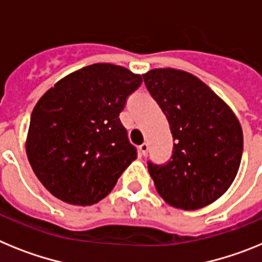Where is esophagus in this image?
<instances>
[{"label": "esophagus", "instance_id": "obj_1", "mask_svg": "<svg viewBox=\"0 0 262 262\" xmlns=\"http://www.w3.org/2000/svg\"><path fill=\"white\" fill-rule=\"evenodd\" d=\"M140 151L142 156H146L147 151H149V144H147V142H144V144L140 146Z\"/></svg>", "mask_w": 262, "mask_h": 262}]
</instances>
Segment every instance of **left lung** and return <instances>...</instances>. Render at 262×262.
<instances>
[{
	"label": "left lung",
	"instance_id": "1",
	"mask_svg": "<svg viewBox=\"0 0 262 262\" xmlns=\"http://www.w3.org/2000/svg\"><path fill=\"white\" fill-rule=\"evenodd\" d=\"M142 77L166 115L174 140L169 162H147L158 194L182 210L213 203L228 190L240 167L243 129L237 117L188 72L156 68Z\"/></svg>",
	"mask_w": 262,
	"mask_h": 262
}]
</instances>
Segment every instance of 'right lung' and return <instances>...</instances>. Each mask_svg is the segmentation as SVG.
<instances>
[{
    "instance_id": "1",
    "label": "right lung",
    "mask_w": 262,
    "mask_h": 262,
    "mask_svg": "<svg viewBox=\"0 0 262 262\" xmlns=\"http://www.w3.org/2000/svg\"><path fill=\"white\" fill-rule=\"evenodd\" d=\"M141 75L96 63L63 77L34 106L26 153L34 172L54 196L91 206L113 190L137 158L120 121Z\"/></svg>"
}]
</instances>
